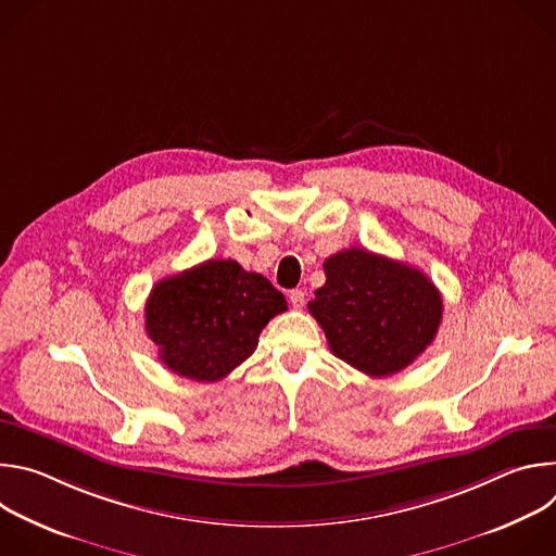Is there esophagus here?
Instances as JSON below:
<instances>
[{"mask_svg":"<svg viewBox=\"0 0 556 556\" xmlns=\"http://www.w3.org/2000/svg\"><path fill=\"white\" fill-rule=\"evenodd\" d=\"M290 303H292V307L301 309L305 305V292L303 290H292L290 292Z\"/></svg>","mask_w":556,"mask_h":556,"instance_id":"1","label":"esophagus"}]
</instances>
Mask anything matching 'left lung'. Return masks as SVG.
<instances>
[{"label": "left lung", "instance_id": "obj_1", "mask_svg": "<svg viewBox=\"0 0 556 556\" xmlns=\"http://www.w3.org/2000/svg\"><path fill=\"white\" fill-rule=\"evenodd\" d=\"M326 283L307 303L332 354L382 378L412 365L433 343L442 296L414 266L348 249L326 260Z\"/></svg>", "mask_w": 556, "mask_h": 556}]
</instances>
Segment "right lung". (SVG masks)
Returning <instances> with one entry per match:
<instances>
[{"mask_svg":"<svg viewBox=\"0 0 556 556\" xmlns=\"http://www.w3.org/2000/svg\"><path fill=\"white\" fill-rule=\"evenodd\" d=\"M283 294L235 260H208L157 281L144 303V330L157 356L178 376L215 382L257 348Z\"/></svg>","mask_w":556,"mask_h":556,"instance_id":"right-lung-1","label":"right lung"}]
</instances>
